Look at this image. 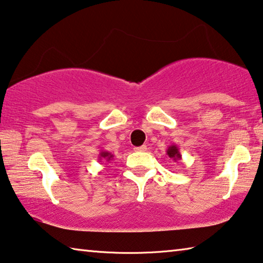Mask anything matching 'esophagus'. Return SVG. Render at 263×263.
<instances>
[{
	"label": "esophagus",
	"instance_id": "esophagus-1",
	"mask_svg": "<svg viewBox=\"0 0 263 263\" xmlns=\"http://www.w3.org/2000/svg\"><path fill=\"white\" fill-rule=\"evenodd\" d=\"M146 149H147L146 145H141V146L135 147V151H138V152H144V151H146Z\"/></svg>",
	"mask_w": 263,
	"mask_h": 263
}]
</instances>
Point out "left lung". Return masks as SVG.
<instances>
[{"label":"left lung","mask_w":263,"mask_h":263,"mask_svg":"<svg viewBox=\"0 0 263 263\" xmlns=\"http://www.w3.org/2000/svg\"><path fill=\"white\" fill-rule=\"evenodd\" d=\"M166 154L174 161L181 160V153L179 151V147L177 145H171V146H168V148L166 149Z\"/></svg>","instance_id":"1"}]
</instances>
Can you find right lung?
Masks as SVG:
<instances>
[{
	"label": "right lung",
	"instance_id": "obj_1",
	"mask_svg": "<svg viewBox=\"0 0 263 263\" xmlns=\"http://www.w3.org/2000/svg\"><path fill=\"white\" fill-rule=\"evenodd\" d=\"M112 159H114V154L110 153L109 151H101L98 154V160L99 161H107L110 162Z\"/></svg>",
	"mask_w": 263,
	"mask_h": 263
}]
</instances>
